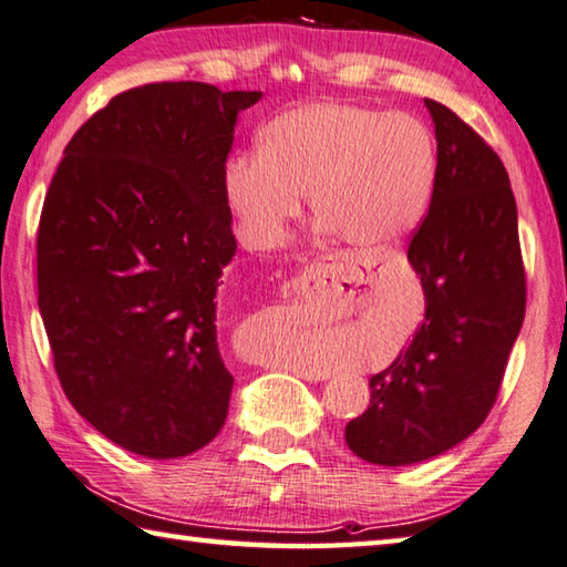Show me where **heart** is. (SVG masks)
<instances>
[{
  "label": "heart",
  "instance_id": "heart-1",
  "mask_svg": "<svg viewBox=\"0 0 567 567\" xmlns=\"http://www.w3.org/2000/svg\"><path fill=\"white\" fill-rule=\"evenodd\" d=\"M436 176V143L419 118L327 101L267 123L260 153H235L223 185L250 248H275L310 193L327 230L372 252L419 228Z\"/></svg>",
  "mask_w": 567,
  "mask_h": 567
}]
</instances>
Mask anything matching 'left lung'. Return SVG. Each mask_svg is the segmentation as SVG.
I'll list each match as a JSON object with an SVG mask.
<instances>
[{
  "label": "left lung",
  "instance_id": "1",
  "mask_svg": "<svg viewBox=\"0 0 567 567\" xmlns=\"http://www.w3.org/2000/svg\"><path fill=\"white\" fill-rule=\"evenodd\" d=\"M436 128L434 198L409 262L426 297L424 322L344 429L359 458L409 466L471 436L496 404L526 317L518 210L498 153L454 111L426 99Z\"/></svg>",
  "mask_w": 567,
  "mask_h": 567
}]
</instances>
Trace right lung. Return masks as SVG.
I'll list each match as a JSON object with an SVG mask.
<instances>
[{
    "label": "right lung",
    "instance_id": "right-lung-1",
    "mask_svg": "<svg viewBox=\"0 0 567 567\" xmlns=\"http://www.w3.org/2000/svg\"><path fill=\"white\" fill-rule=\"evenodd\" d=\"M260 96L200 81L123 91L66 143L47 190L37 287L59 384L138 456H188L228 416L215 295L238 243L223 173L235 118Z\"/></svg>",
    "mask_w": 567,
    "mask_h": 567
}]
</instances>
